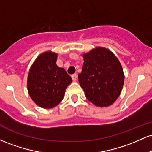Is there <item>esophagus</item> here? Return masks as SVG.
Returning <instances> with one entry per match:
<instances>
[{
  "mask_svg": "<svg viewBox=\"0 0 152 152\" xmlns=\"http://www.w3.org/2000/svg\"><path fill=\"white\" fill-rule=\"evenodd\" d=\"M71 78H72L73 81H76V79H77V74H74L73 75H71Z\"/></svg>",
  "mask_w": 152,
  "mask_h": 152,
  "instance_id": "34e87169",
  "label": "esophagus"
}]
</instances>
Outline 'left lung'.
Masks as SVG:
<instances>
[{
	"mask_svg": "<svg viewBox=\"0 0 152 152\" xmlns=\"http://www.w3.org/2000/svg\"><path fill=\"white\" fill-rule=\"evenodd\" d=\"M82 56L83 64L78 76L86 97L96 106H109L119 96L124 86L121 63L111 50L103 47H96Z\"/></svg>",
	"mask_w": 152,
	"mask_h": 152,
	"instance_id": "1",
	"label": "left lung"
}]
</instances>
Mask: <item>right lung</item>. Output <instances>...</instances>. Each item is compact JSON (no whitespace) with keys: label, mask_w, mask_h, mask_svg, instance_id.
Masks as SVG:
<instances>
[{"label":"right lung","mask_w":152,"mask_h":152,"mask_svg":"<svg viewBox=\"0 0 152 152\" xmlns=\"http://www.w3.org/2000/svg\"><path fill=\"white\" fill-rule=\"evenodd\" d=\"M58 54L43 52L31 66L27 78L29 96L40 107L51 109L63 100L72 78L65 69L56 65Z\"/></svg>","instance_id":"add662e5"}]
</instances>
